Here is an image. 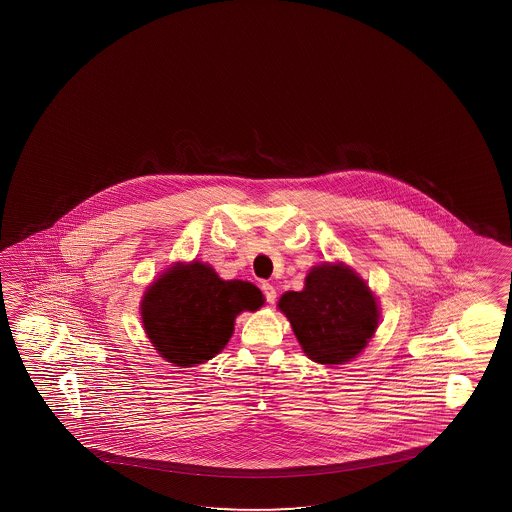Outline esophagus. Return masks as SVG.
Here are the masks:
<instances>
[{
    "label": "esophagus",
    "instance_id": "1",
    "mask_svg": "<svg viewBox=\"0 0 512 512\" xmlns=\"http://www.w3.org/2000/svg\"><path fill=\"white\" fill-rule=\"evenodd\" d=\"M260 288H262V294L266 297V301L269 302V304H273V302L276 301V288H274L271 283H267V281H262Z\"/></svg>",
    "mask_w": 512,
    "mask_h": 512
}]
</instances>
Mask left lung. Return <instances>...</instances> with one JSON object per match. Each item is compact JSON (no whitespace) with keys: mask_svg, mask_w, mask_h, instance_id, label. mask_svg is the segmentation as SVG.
Listing matches in <instances>:
<instances>
[{"mask_svg":"<svg viewBox=\"0 0 512 512\" xmlns=\"http://www.w3.org/2000/svg\"><path fill=\"white\" fill-rule=\"evenodd\" d=\"M311 360L343 364L357 357L378 327L379 311L371 290L346 266L311 269L302 292H287L278 302Z\"/></svg>","mask_w":512,"mask_h":512,"instance_id":"1","label":"left lung"}]
</instances>
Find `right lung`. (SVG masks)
Masks as SVG:
<instances>
[{"label":"right lung","mask_w":512,"mask_h":512,"mask_svg":"<svg viewBox=\"0 0 512 512\" xmlns=\"http://www.w3.org/2000/svg\"><path fill=\"white\" fill-rule=\"evenodd\" d=\"M259 288L224 281L206 264L175 266L162 274L141 302V316L155 350L171 364L192 367L215 357L241 311L262 306Z\"/></svg>","instance_id":"obj_1"}]
</instances>
